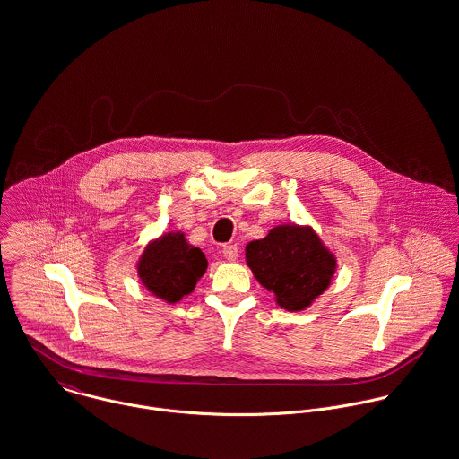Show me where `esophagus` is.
<instances>
[{
    "label": "esophagus",
    "instance_id": "1",
    "mask_svg": "<svg viewBox=\"0 0 459 459\" xmlns=\"http://www.w3.org/2000/svg\"><path fill=\"white\" fill-rule=\"evenodd\" d=\"M221 252H223V256L227 260H236L238 258V247L236 245H225Z\"/></svg>",
    "mask_w": 459,
    "mask_h": 459
}]
</instances>
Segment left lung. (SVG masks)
Listing matches in <instances>:
<instances>
[{
  "label": "left lung",
  "instance_id": "1",
  "mask_svg": "<svg viewBox=\"0 0 459 459\" xmlns=\"http://www.w3.org/2000/svg\"><path fill=\"white\" fill-rule=\"evenodd\" d=\"M255 280L274 294L276 305L303 311L322 296L336 273L333 254L309 225L283 223L245 248Z\"/></svg>",
  "mask_w": 459,
  "mask_h": 459
}]
</instances>
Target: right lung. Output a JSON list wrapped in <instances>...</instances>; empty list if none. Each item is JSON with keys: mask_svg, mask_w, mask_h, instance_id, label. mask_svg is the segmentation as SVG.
I'll list each match as a JSON object with an SVG mask.
<instances>
[{"mask_svg": "<svg viewBox=\"0 0 459 459\" xmlns=\"http://www.w3.org/2000/svg\"><path fill=\"white\" fill-rule=\"evenodd\" d=\"M207 269L205 255L181 230L150 241L137 260V274L154 298L174 305L190 296Z\"/></svg>", "mask_w": 459, "mask_h": 459, "instance_id": "add662e5", "label": "right lung"}]
</instances>
